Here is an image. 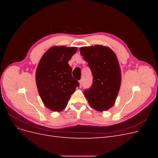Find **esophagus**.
I'll return each mask as SVG.
<instances>
[{
  "label": "esophagus",
  "instance_id": "34e87169",
  "mask_svg": "<svg viewBox=\"0 0 158 158\" xmlns=\"http://www.w3.org/2000/svg\"><path fill=\"white\" fill-rule=\"evenodd\" d=\"M79 83H80V88L82 87V80H79Z\"/></svg>",
  "mask_w": 158,
  "mask_h": 158
}]
</instances>
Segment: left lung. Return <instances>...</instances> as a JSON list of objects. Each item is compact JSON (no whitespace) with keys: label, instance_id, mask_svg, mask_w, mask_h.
Here are the masks:
<instances>
[{"label":"left lung","instance_id":"left-lung-1","mask_svg":"<svg viewBox=\"0 0 158 158\" xmlns=\"http://www.w3.org/2000/svg\"><path fill=\"white\" fill-rule=\"evenodd\" d=\"M80 54L92 71L93 83L84 90L89 106L99 111L113 106L121 83V73L114 52L107 47H83Z\"/></svg>","mask_w":158,"mask_h":158}]
</instances>
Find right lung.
Wrapping results in <instances>:
<instances>
[{
	"label": "right lung",
	"instance_id": "right-lung-1",
	"mask_svg": "<svg viewBox=\"0 0 158 158\" xmlns=\"http://www.w3.org/2000/svg\"><path fill=\"white\" fill-rule=\"evenodd\" d=\"M77 50L74 47H52L38 64L35 73L38 92L43 103L52 111L63 110L76 88L79 86L68 63Z\"/></svg>",
	"mask_w": 158,
	"mask_h": 158
}]
</instances>
